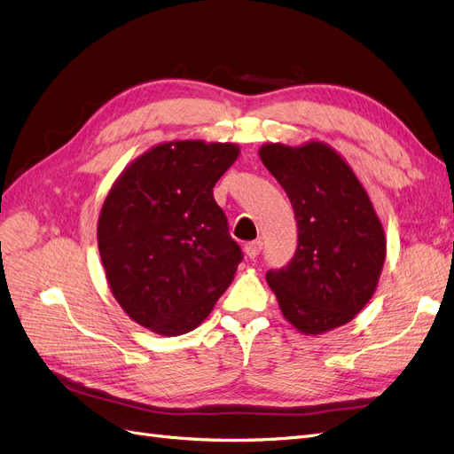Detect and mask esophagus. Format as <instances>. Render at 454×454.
Segmentation results:
<instances>
[{
	"label": "esophagus",
	"instance_id": "34e87169",
	"mask_svg": "<svg viewBox=\"0 0 454 454\" xmlns=\"http://www.w3.org/2000/svg\"><path fill=\"white\" fill-rule=\"evenodd\" d=\"M261 248H263V242L254 240V242H248V244L244 246V252H246V255H248L250 259H255L259 255Z\"/></svg>",
	"mask_w": 454,
	"mask_h": 454
}]
</instances>
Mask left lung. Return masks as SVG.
Segmentation results:
<instances>
[{
    "mask_svg": "<svg viewBox=\"0 0 454 454\" xmlns=\"http://www.w3.org/2000/svg\"><path fill=\"white\" fill-rule=\"evenodd\" d=\"M261 162L277 177L297 219L290 263L267 272L284 318L318 335L350 322L375 294L387 240L365 189L348 164L320 142L267 144Z\"/></svg>",
    "mask_w": 454,
    "mask_h": 454,
    "instance_id": "left-lung-1",
    "label": "left lung"
}]
</instances>
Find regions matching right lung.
Returning a JSON list of instances; mask_svg holds the SVG:
<instances>
[{
	"instance_id": "right-lung-1",
	"label": "right lung",
	"mask_w": 454,
	"mask_h": 454,
	"mask_svg": "<svg viewBox=\"0 0 454 454\" xmlns=\"http://www.w3.org/2000/svg\"><path fill=\"white\" fill-rule=\"evenodd\" d=\"M235 144L168 142L119 176L98 219V248L114 297L134 322L184 335L208 316L242 261L214 185Z\"/></svg>"
}]
</instances>
